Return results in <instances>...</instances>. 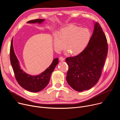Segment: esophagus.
Instances as JSON below:
<instances>
[{"instance_id":"1","label":"esophagus","mask_w":120,"mask_h":120,"mask_svg":"<svg viewBox=\"0 0 120 120\" xmlns=\"http://www.w3.org/2000/svg\"><path fill=\"white\" fill-rule=\"evenodd\" d=\"M59 60H60L61 61H64V60H65V58H64V57H62V56L59 57Z\"/></svg>"}]
</instances>
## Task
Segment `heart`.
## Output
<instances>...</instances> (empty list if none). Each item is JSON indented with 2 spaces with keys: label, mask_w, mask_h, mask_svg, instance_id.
Listing matches in <instances>:
<instances>
[{
  "label": "heart",
  "mask_w": 120,
  "mask_h": 120,
  "mask_svg": "<svg viewBox=\"0 0 120 120\" xmlns=\"http://www.w3.org/2000/svg\"><path fill=\"white\" fill-rule=\"evenodd\" d=\"M90 39L91 32L89 29L70 25L61 29L58 35L54 37L53 44L57 52L64 49L65 45L68 52L76 55L85 49Z\"/></svg>",
  "instance_id": "b5f03b06"
}]
</instances>
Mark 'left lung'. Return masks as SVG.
<instances>
[{"mask_svg":"<svg viewBox=\"0 0 120 120\" xmlns=\"http://www.w3.org/2000/svg\"><path fill=\"white\" fill-rule=\"evenodd\" d=\"M94 23L93 35L86 47L78 55L65 59L69 66L66 81L77 92L89 90L97 83L108 53L105 34L98 23Z\"/></svg>","mask_w":120,"mask_h":120,"instance_id":"obj_1","label":"left lung"}]
</instances>
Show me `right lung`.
I'll list each match as a JSON object with an SVG mask.
<instances>
[{
	"label": "right lung",
	"mask_w": 120,
	"mask_h": 120,
	"mask_svg": "<svg viewBox=\"0 0 120 120\" xmlns=\"http://www.w3.org/2000/svg\"><path fill=\"white\" fill-rule=\"evenodd\" d=\"M45 20V19H37L29 21L27 23L41 24ZM13 40L12 38L10 50V59L16 81L22 88L28 91L37 93L42 91L48 84L51 75L58 64V58H55L51 65L41 74L36 75H29L24 71L21 67L19 61L14 52Z\"/></svg>",
	"instance_id": "1"
}]
</instances>
